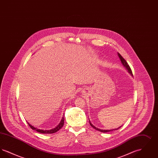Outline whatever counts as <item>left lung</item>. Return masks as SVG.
<instances>
[{
	"label": "left lung",
	"instance_id": "left-lung-1",
	"mask_svg": "<svg viewBox=\"0 0 158 158\" xmlns=\"http://www.w3.org/2000/svg\"><path fill=\"white\" fill-rule=\"evenodd\" d=\"M118 57H119V58H120V59L123 65L125 68H126V69L127 70L128 72H129V73H130L131 75L133 76L132 71H131V69L130 68L129 65L128 64L127 62V61H126V60L121 56L120 54H119V53H118ZM89 124H90V126H91L92 127L96 129L97 130H98V131H101V132H102V133H106V132H108V131H111L115 130H118V128H120L121 127H120L117 128H115V129H113V130H102V129H99V128H98L95 127V126L90 123V121H89Z\"/></svg>",
	"mask_w": 158,
	"mask_h": 158
}]
</instances>
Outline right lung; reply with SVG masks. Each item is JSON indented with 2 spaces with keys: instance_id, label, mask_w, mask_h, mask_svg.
Wrapping results in <instances>:
<instances>
[{
  "instance_id": "add662e5",
  "label": "right lung",
  "mask_w": 158,
  "mask_h": 158,
  "mask_svg": "<svg viewBox=\"0 0 158 158\" xmlns=\"http://www.w3.org/2000/svg\"><path fill=\"white\" fill-rule=\"evenodd\" d=\"M64 117L63 116L61 120L60 121L59 124L56 127L54 128L53 129L51 130H40V129H38L37 128L33 127L32 126H31L29 123L27 122L28 124L29 125V126L30 127L32 130H34L35 131H38V133H44V134H52L56 132H57V131H59L61 128L64 125Z\"/></svg>"
}]
</instances>
